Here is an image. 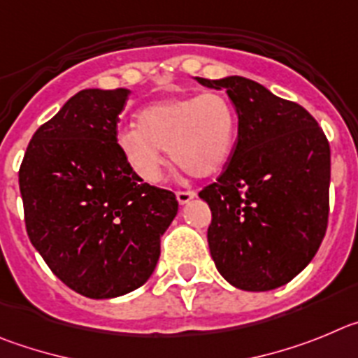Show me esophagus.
Listing matches in <instances>:
<instances>
[{
    "label": "esophagus",
    "instance_id": "esophagus-1",
    "mask_svg": "<svg viewBox=\"0 0 358 358\" xmlns=\"http://www.w3.org/2000/svg\"><path fill=\"white\" fill-rule=\"evenodd\" d=\"M192 198H196L194 191H176V199H178L180 205H185V203L191 201Z\"/></svg>",
    "mask_w": 358,
    "mask_h": 358
}]
</instances>
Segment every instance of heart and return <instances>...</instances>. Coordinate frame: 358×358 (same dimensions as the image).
<instances>
[{
  "label": "heart",
  "instance_id": "1",
  "mask_svg": "<svg viewBox=\"0 0 358 358\" xmlns=\"http://www.w3.org/2000/svg\"><path fill=\"white\" fill-rule=\"evenodd\" d=\"M235 134L237 115L230 99L207 91L151 103L137 115V127L119 131L117 144L131 171L155 183L162 176V150L183 171L205 178L228 162Z\"/></svg>",
  "mask_w": 358,
  "mask_h": 358
}]
</instances>
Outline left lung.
Returning a JSON list of instances; mask_svg holds the SVG:
<instances>
[{
  "instance_id": "8db88e82",
  "label": "left lung",
  "mask_w": 358,
  "mask_h": 358,
  "mask_svg": "<svg viewBox=\"0 0 358 358\" xmlns=\"http://www.w3.org/2000/svg\"><path fill=\"white\" fill-rule=\"evenodd\" d=\"M196 80L224 89L239 117L230 162L199 192L212 212L210 255L234 287L271 291L303 271L321 246L330 144L301 105L253 80Z\"/></svg>"
}]
</instances>
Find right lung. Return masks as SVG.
Wrapping results in <instances>:
<instances>
[{"instance_id":"1","label":"right lung","mask_w":358,"mask_h":358,"mask_svg":"<svg viewBox=\"0 0 358 358\" xmlns=\"http://www.w3.org/2000/svg\"><path fill=\"white\" fill-rule=\"evenodd\" d=\"M128 89H85L38 127L19 167L24 224L55 276L87 298L135 291L178 212L171 191L144 183L117 144Z\"/></svg>"}]
</instances>
